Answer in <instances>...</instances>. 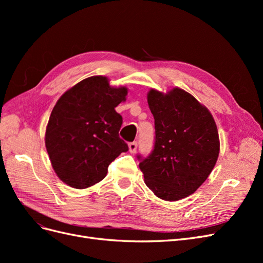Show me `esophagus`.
Instances as JSON below:
<instances>
[{
	"label": "esophagus",
	"mask_w": 263,
	"mask_h": 263,
	"mask_svg": "<svg viewBox=\"0 0 263 263\" xmlns=\"http://www.w3.org/2000/svg\"><path fill=\"white\" fill-rule=\"evenodd\" d=\"M128 149H129V153L130 154H135L136 153V149H137V142L136 141H133L128 145Z\"/></svg>",
	"instance_id": "esophagus-1"
}]
</instances>
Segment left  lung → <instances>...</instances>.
I'll return each instance as SVG.
<instances>
[{
	"instance_id": "obj_1",
	"label": "left lung",
	"mask_w": 263,
	"mask_h": 263,
	"mask_svg": "<svg viewBox=\"0 0 263 263\" xmlns=\"http://www.w3.org/2000/svg\"><path fill=\"white\" fill-rule=\"evenodd\" d=\"M147 101L156 141L139 168L156 196L182 200L203 184L216 164L220 146L216 123L208 107L180 87L165 93L150 89Z\"/></svg>"
}]
</instances>
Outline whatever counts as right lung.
I'll use <instances>...</instances> for the list:
<instances>
[{"label":"right lung","mask_w":263,"mask_h":263,"mask_svg":"<svg viewBox=\"0 0 263 263\" xmlns=\"http://www.w3.org/2000/svg\"><path fill=\"white\" fill-rule=\"evenodd\" d=\"M128 89L107 77L86 78L63 93L46 127L45 145L52 169L67 185L86 189L106 177L109 163L128 146L118 136L123 118L115 107Z\"/></svg>","instance_id":"1"}]
</instances>
